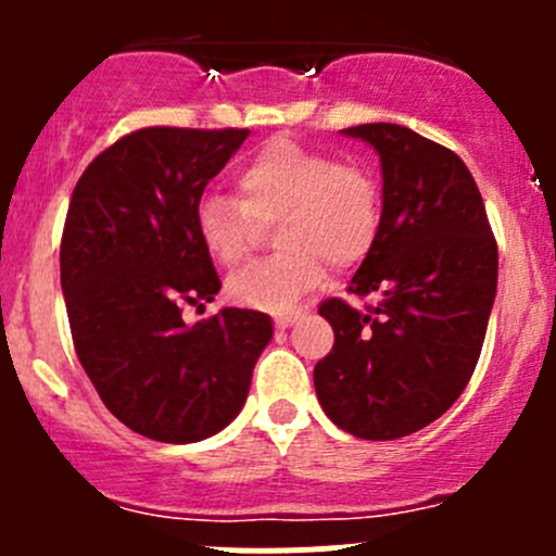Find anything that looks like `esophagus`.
I'll list each match as a JSON object with an SVG mask.
<instances>
[{
	"instance_id": "34e87169",
	"label": "esophagus",
	"mask_w": 556,
	"mask_h": 556,
	"mask_svg": "<svg viewBox=\"0 0 556 556\" xmlns=\"http://www.w3.org/2000/svg\"><path fill=\"white\" fill-rule=\"evenodd\" d=\"M295 319H299V312H285V314H277V317H274V323H277L279 328H290Z\"/></svg>"
}]
</instances>
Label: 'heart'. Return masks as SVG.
<instances>
[{"label": "heart", "instance_id": "1", "mask_svg": "<svg viewBox=\"0 0 556 556\" xmlns=\"http://www.w3.org/2000/svg\"><path fill=\"white\" fill-rule=\"evenodd\" d=\"M237 193L201 195L195 233L212 261L237 266L277 226L282 252L228 277V295L250 309L290 312L323 282L328 263L339 271L357 266L382 226L377 174L290 139L263 144L239 166Z\"/></svg>", "mask_w": 556, "mask_h": 556}]
</instances>
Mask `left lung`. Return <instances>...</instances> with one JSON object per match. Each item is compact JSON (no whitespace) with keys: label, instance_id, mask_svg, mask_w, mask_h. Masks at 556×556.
Listing matches in <instances>:
<instances>
[{"label":"left lung","instance_id":"left-lung-1","mask_svg":"<svg viewBox=\"0 0 556 556\" xmlns=\"http://www.w3.org/2000/svg\"><path fill=\"white\" fill-rule=\"evenodd\" d=\"M344 134L382 164V226L346 288L379 301L366 312L319 304L336 341L314 366V390L341 430L392 441L463 395L495 304L497 242L473 174L450 148L397 123Z\"/></svg>","mask_w":556,"mask_h":556}]
</instances>
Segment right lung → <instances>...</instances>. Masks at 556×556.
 <instances>
[{
    "label": "right lung",
    "instance_id": "obj_1",
    "mask_svg": "<svg viewBox=\"0 0 556 556\" xmlns=\"http://www.w3.org/2000/svg\"><path fill=\"white\" fill-rule=\"evenodd\" d=\"M247 134L139 128L99 153L72 193L61 237L72 341L104 406L144 439L193 444L220 433L271 341L263 312L182 319L185 304L204 306L220 290L195 204Z\"/></svg>",
    "mask_w": 556,
    "mask_h": 556
}]
</instances>
